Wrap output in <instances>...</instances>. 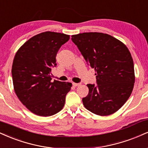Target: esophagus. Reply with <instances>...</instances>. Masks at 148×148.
Here are the masks:
<instances>
[{"mask_svg": "<svg viewBox=\"0 0 148 148\" xmlns=\"http://www.w3.org/2000/svg\"><path fill=\"white\" fill-rule=\"evenodd\" d=\"M72 85H74V87H78V86H80V85H81L80 83H73Z\"/></svg>", "mask_w": 148, "mask_h": 148, "instance_id": "esophagus-1", "label": "esophagus"}]
</instances>
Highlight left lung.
<instances>
[{"label": "left lung", "mask_w": 148, "mask_h": 148, "mask_svg": "<svg viewBox=\"0 0 148 148\" xmlns=\"http://www.w3.org/2000/svg\"><path fill=\"white\" fill-rule=\"evenodd\" d=\"M86 63L95 70L97 85L88 84L85 108L99 116L116 112L130 97L135 82L134 63L124 43L107 34L85 32L72 35Z\"/></svg>", "instance_id": "8db88e82"}]
</instances>
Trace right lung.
<instances>
[{"instance_id":"1","label":"right lung","mask_w":148,"mask_h":148,"mask_svg":"<svg viewBox=\"0 0 148 148\" xmlns=\"http://www.w3.org/2000/svg\"><path fill=\"white\" fill-rule=\"evenodd\" d=\"M69 35L45 32L25 42L14 56L12 74L14 92L21 102L35 114L49 116L63 109L72 83L51 81L56 56Z\"/></svg>"}]
</instances>
